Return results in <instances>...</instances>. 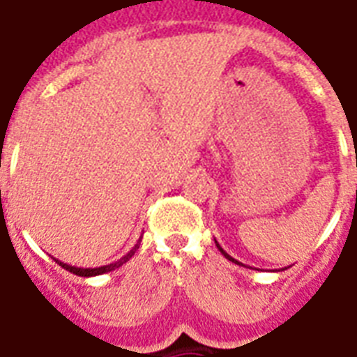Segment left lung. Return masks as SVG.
Wrapping results in <instances>:
<instances>
[{
	"instance_id": "1",
	"label": "left lung",
	"mask_w": 357,
	"mask_h": 357,
	"mask_svg": "<svg viewBox=\"0 0 357 357\" xmlns=\"http://www.w3.org/2000/svg\"><path fill=\"white\" fill-rule=\"evenodd\" d=\"M216 247H218V248H220V252H222V255H224V256H225V258H227V260H231V262H235V264H239V262H237V260H235V258H231V256L227 255V252H225L224 248L220 247V245H218V243H216Z\"/></svg>"
}]
</instances>
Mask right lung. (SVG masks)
<instances>
[{"mask_svg": "<svg viewBox=\"0 0 357 357\" xmlns=\"http://www.w3.org/2000/svg\"><path fill=\"white\" fill-rule=\"evenodd\" d=\"M139 243L141 241H137V245L128 252L126 256H122L120 260H116V262H112L109 264V266H101V268H76V266H70V264H65V262H61V260H57L55 258V262L61 266V268H65L66 271H70V273H74V275H80V277H93V275H101V273H109V271H112V269H116L120 268L122 264H126L130 258H132L133 255H135V250L139 248Z\"/></svg>", "mask_w": 357, "mask_h": 357, "instance_id": "right-lung-1", "label": "right lung"}]
</instances>
